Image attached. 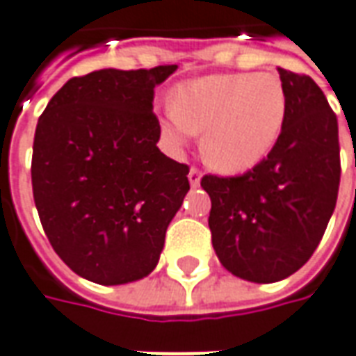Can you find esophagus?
Instances as JSON below:
<instances>
[{"label": "esophagus", "mask_w": 356, "mask_h": 356, "mask_svg": "<svg viewBox=\"0 0 356 356\" xmlns=\"http://www.w3.org/2000/svg\"><path fill=\"white\" fill-rule=\"evenodd\" d=\"M200 179H202V173L196 168H191V171H188V183H191V186L200 185Z\"/></svg>", "instance_id": "obj_1"}]
</instances>
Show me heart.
Returning a JSON list of instances; mask_svg holds the SVG:
<instances>
[{"mask_svg": "<svg viewBox=\"0 0 356 356\" xmlns=\"http://www.w3.org/2000/svg\"><path fill=\"white\" fill-rule=\"evenodd\" d=\"M287 106L285 86L275 74H210L175 88L158 125L173 148L202 133L204 160L223 173H243L280 143Z\"/></svg>", "mask_w": 356, "mask_h": 356, "instance_id": "obj_1", "label": "heart"}]
</instances>
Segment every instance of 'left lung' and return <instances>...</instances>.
Masks as SVG:
<instances>
[{
	"label": "left lung",
	"mask_w": 356,
	"mask_h": 356,
	"mask_svg": "<svg viewBox=\"0 0 356 356\" xmlns=\"http://www.w3.org/2000/svg\"><path fill=\"white\" fill-rule=\"evenodd\" d=\"M287 119L268 158L238 177L204 175L208 225L221 266L241 280L275 283L307 264L339 191L337 118L310 76L277 69Z\"/></svg>",
	"instance_id": "left-lung-1"
}]
</instances>
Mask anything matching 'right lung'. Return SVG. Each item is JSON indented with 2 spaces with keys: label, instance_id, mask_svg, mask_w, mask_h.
<instances>
[{
  "label": "right lung",
  "instance_id": "add662e5",
  "mask_svg": "<svg viewBox=\"0 0 356 356\" xmlns=\"http://www.w3.org/2000/svg\"><path fill=\"white\" fill-rule=\"evenodd\" d=\"M177 65L67 81L40 115L32 193L57 256L100 285L146 277L188 193V165L156 146L154 88Z\"/></svg>",
  "mask_w": 356,
  "mask_h": 356
}]
</instances>
